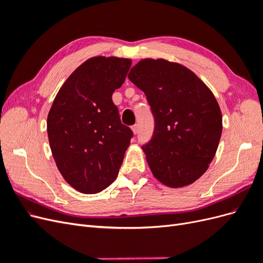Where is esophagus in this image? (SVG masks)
Segmentation results:
<instances>
[{
  "mask_svg": "<svg viewBox=\"0 0 263 263\" xmlns=\"http://www.w3.org/2000/svg\"><path fill=\"white\" fill-rule=\"evenodd\" d=\"M132 129H133L134 134H137V133H138V125H134V126L132 127Z\"/></svg>",
  "mask_w": 263,
  "mask_h": 263,
  "instance_id": "esophagus-1",
  "label": "esophagus"
}]
</instances>
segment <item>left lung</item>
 Here are the masks:
<instances>
[{
    "label": "left lung",
    "mask_w": 263,
    "mask_h": 263,
    "mask_svg": "<svg viewBox=\"0 0 263 263\" xmlns=\"http://www.w3.org/2000/svg\"><path fill=\"white\" fill-rule=\"evenodd\" d=\"M129 80L144 91L155 119L141 148L155 178L170 187L185 186L208 170L221 136V112L211 90L192 71L163 59H145Z\"/></svg>",
    "instance_id": "obj_1"
}]
</instances>
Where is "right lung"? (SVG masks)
<instances>
[{"label": "right lung", "mask_w": 263, "mask_h": 263, "mask_svg": "<svg viewBox=\"0 0 263 263\" xmlns=\"http://www.w3.org/2000/svg\"><path fill=\"white\" fill-rule=\"evenodd\" d=\"M132 60L94 57L63 83L47 119L49 144L60 173L82 193H98L116 179L134 136L121 122L113 92Z\"/></svg>", "instance_id": "1"}]
</instances>
